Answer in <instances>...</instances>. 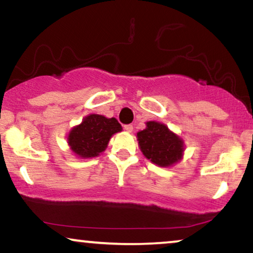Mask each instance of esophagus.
<instances>
[{
  "mask_svg": "<svg viewBox=\"0 0 253 253\" xmlns=\"http://www.w3.org/2000/svg\"><path fill=\"white\" fill-rule=\"evenodd\" d=\"M124 130L127 131V132H132L133 126L132 124H126V126H124Z\"/></svg>",
  "mask_w": 253,
  "mask_h": 253,
  "instance_id": "1",
  "label": "esophagus"
}]
</instances>
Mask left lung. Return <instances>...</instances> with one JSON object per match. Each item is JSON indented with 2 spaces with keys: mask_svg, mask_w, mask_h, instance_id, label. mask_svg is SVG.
<instances>
[{
  "mask_svg": "<svg viewBox=\"0 0 253 253\" xmlns=\"http://www.w3.org/2000/svg\"><path fill=\"white\" fill-rule=\"evenodd\" d=\"M137 138L143 155L156 165L170 166L181 159L183 142L162 123L147 122Z\"/></svg>",
  "mask_w": 253,
  "mask_h": 253,
  "instance_id": "left-lung-1",
  "label": "left lung"
}]
</instances>
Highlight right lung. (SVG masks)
Returning a JSON list of instances; mask_svg holds the SVG:
<instances>
[{
	"label": "right lung",
	"mask_w": 253,
	"mask_h": 253,
	"mask_svg": "<svg viewBox=\"0 0 253 253\" xmlns=\"http://www.w3.org/2000/svg\"><path fill=\"white\" fill-rule=\"evenodd\" d=\"M122 130L116 119H107L102 115L91 114L75 126L68 134V144L75 155L81 158H91L106 150L114 133Z\"/></svg>",
	"instance_id": "right-lung-1"
}]
</instances>
